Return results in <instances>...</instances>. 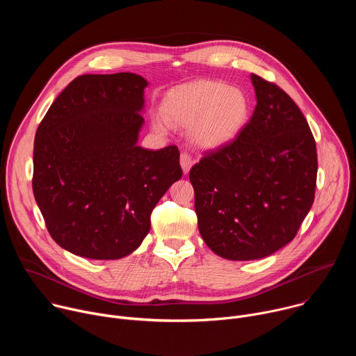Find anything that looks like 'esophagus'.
<instances>
[{"mask_svg": "<svg viewBox=\"0 0 356 356\" xmlns=\"http://www.w3.org/2000/svg\"><path fill=\"white\" fill-rule=\"evenodd\" d=\"M193 165H194V159L188 154H186V152H183V154L180 155V166L183 169V173L187 175Z\"/></svg>", "mask_w": 356, "mask_h": 356, "instance_id": "1", "label": "esophagus"}]
</instances>
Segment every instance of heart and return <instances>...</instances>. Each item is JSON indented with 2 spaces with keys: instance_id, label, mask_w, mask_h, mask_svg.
Returning a JSON list of instances; mask_svg holds the SVG:
<instances>
[{
  "instance_id": "heart-1",
  "label": "heart",
  "mask_w": 356,
  "mask_h": 356,
  "mask_svg": "<svg viewBox=\"0 0 356 356\" xmlns=\"http://www.w3.org/2000/svg\"><path fill=\"white\" fill-rule=\"evenodd\" d=\"M170 124L190 128L193 142L202 149H217L232 142L249 118L248 97L220 81H204L179 90L165 107ZM154 128L166 131L161 120Z\"/></svg>"
}]
</instances>
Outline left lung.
Listing matches in <instances>:
<instances>
[{
    "label": "left lung",
    "mask_w": 356,
    "mask_h": 356,
    "mask_svg": "<svg viewBox=\"0 0 356 356\" xmlns=\"http://www.w3.org/2000/svg\"><path fill=\"white\" fill-rule=\"evenodd\" d=\"M250 81V121L190 170L201 238L229 261L262 259L293 241L317 181L316 140L300 108L276 84Z\"/></svg>",
    "instance_id": "8db88e82"
}]
</instances>
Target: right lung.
Instances as JSON below:
<instances>
[{
  "mask_svg": "<svg viewBox=\"0 0 356 356\" xmlns=\"http://www.w3.org/2000/svg\"><path fill=\"white\" fill-rule=\"evenodd\" d=\"M146 87L135 73L79 76L36 131L33 195L50 236L77 257H128L183 175L177 146L138 145Z\"/></svg>",
  "mask_w": 356,
  "mask_h": 356,
  "instance_id": "add662e5",
  "label": "right lung"
}]
</instances>
